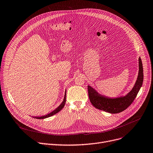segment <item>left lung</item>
<instances>
[{
	"label": "left lung",
	"mask_w": 153,
	"mask_h": 153,
	"mask_svg": "<svg viewBox=\"0 0 153 153\" xmlns=\"http://www.w3.org/2000/svg\"><path fill=\"white\" fill-rule=\"evenodd\" d=\"M139 72L137 80L133 89L125 96L110 98L99 94L91 86L88 85V94L91 103L96 108L110 114H118L129 107L137 95L143 82V68L141 58H139Z\"/></svg>",
	"instance_id": "left-lung-1"
}]
</instances>
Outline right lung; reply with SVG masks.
Returning a JSON list of instances; mask_svg holds the SVG:
<instances>
[{
	"mask_svg": "<svg viewBox=\"0 0 153 153\" xmlns=\"http://www.w3.org/2000/svg\"><path fill=\"white\" fill-rule=\"evenodd\" d=\"M66 91H65V95H64V99H63V101L60 104V105L59 107H58L57 108H56L55 110H54L53 111H51V113L48 114L46 115H43V116H41V117H34L33 118H37V119H44V118H48V117H50L54 115H55L56 114L58 113V112L61 110L63 107H64V105H65V103H66Z\"/></svg>",
	"mask_w": 153,
	"mask_h": 153,
	"instance_id": "right-lung-1",
	"label": "right lung"
}]
</instances>
